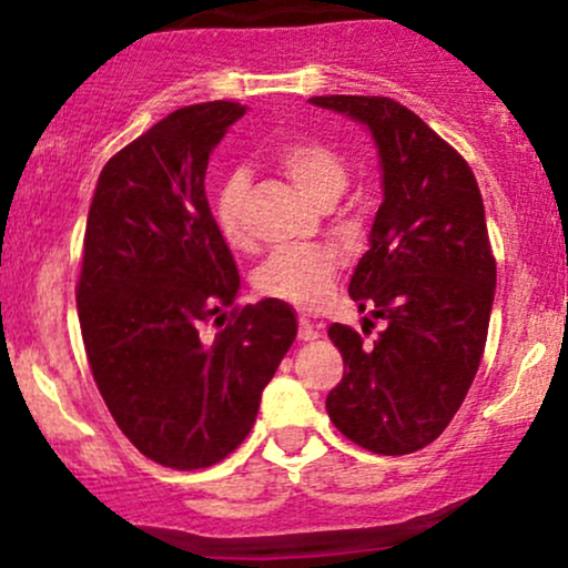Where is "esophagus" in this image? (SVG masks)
Here are the masks:
<instances>
[{
	"label": "esophagus",
	"instance_id": "34e87169",
	"mask_svg": "<svg viewBox=\"0 0 568 568\" xmlns=\"http://www.w3.org/2000/svg\"><path fill=\"white\" fill-rule=\"evenodd\" d=\"M321 337V326L311 318H300V341H316Z\"/></svg>",
	"mask_w": 568,
	"mask_h": 568
}]
</instances>
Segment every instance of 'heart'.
I'll return each mask as SVG.
<instances>
[{
  "label": "heart",
  "instance_id": "obj_1",
  "mask_svg": "<svg viewBox=\"0 0 568 568\" xmlns=\"http://www.w3.org/2000/svg\"><path fill=\"white\" fill-rule=\"evenodd\" d=\"M274 159L283 173L316 205L335 203L348 183V168L341 153L313 136L285 140ZM244 197H247V173L233 170L216 189L214 216L225 242L236 250L250 247V231L244 225ZM337 266H341V255L329 244L277 250L255 268V288L300 311H318L329 300Z\"/></svg>",
  "mask_w": 568,
  "mask_h": 568
}]
</instances>
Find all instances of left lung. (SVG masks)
Listing matches in <instances>:
<instances>
[{
  "label": "left lung",
  "instance_id": "1",
  "mask_svg": "<svg viewBox=\"0 0 568 568\" xmlns=\"http://www.w3.org/2000/svg\"><path fill=\"white\" fill-rule=\"evenodd\" d=\"M311 104L371 131L385 194L348 294L387 326L371 346L352 326H329L343 379L326 412L359 448L415 454L454 420L484 357L497 283L484 200L469 164L398 101L316 95Z\"/></svg>",
  "mask_w": 568,
  "mask_h": 568
}]
</instances>
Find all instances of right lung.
<instances>
[{
  "mask_svg": "<svg viewBox=\"0 0 568 568\" xmlns=\"http://www.w3.org/2000/svg\"><path fill=\"white\" fill-rule=\"evenodd\" d=\"M247 106L175 109L101 170L84 231L79 324L120 432L148 459L203 469L244 443L263 387L296 337L294 307L233 311L239 268L205 200L209 156Z\"/></svg>",
  "mask_w": 568,
  "mask_h": 568,
  "instance_id": "obj_1",
  "label": "right lung"
}]
</instances>
